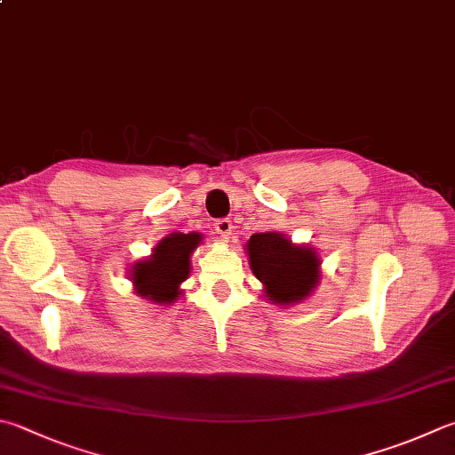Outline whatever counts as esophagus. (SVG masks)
Returning a JSON list of instances; mask_svg holds the SVG:
<instances>
[{"label":"esophagus","mask_w":455,"mask_h":455,"mask_svg":"<svg viewBox=\"0 0 455 455\" xmlns=\"http://www.w3.org/2000/svg\"><path fill=\"white\" fill-rule=\"evenodd\" d=\"M216 231H218V234H220L221 237H224V239H229L231 231H234V224H231V220H228V218L218 220V221H216Z\"/></svg>","instance_id":"obj_1"}]
</instances>
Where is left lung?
Returning <instances> with one entry per match:
<instances>
[{
  "instance_id": "obj_1",
  "label": "left lung",
  "mask_w": 455,
  "mask_h": 455,
  "mask_svg": "<svg viewBox=\"0 0 455 455\" xmlns=\"http://www.w3.org/2000/svg\"><path fill=\"white\" fill-rule=\"evenodd\" d=\"M253 275L271 305L293 307L313 295L321 283V257L311 245L293 243L279 231L253 234L245 243Z\"/></svg>"
}]
</instances>
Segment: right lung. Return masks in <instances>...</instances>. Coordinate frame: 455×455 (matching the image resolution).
<instances>
[{"label":"right lung","mask_w":455,"mask_h":455,"mask_svg":"<svg viewBox=\"0 0 455 455\" xmlns=\"http://www.w3.org/2000/svg\"><path fill=\"white\" fill-rule=\"evenodd\" d=\"M200 231H174L160 239L147 259L132 263L128 279L134 293L154 305H172L182 297V283L190 277L192 253L202 243Z\"/></svg>","instance_id":"1"}]
</instances>
